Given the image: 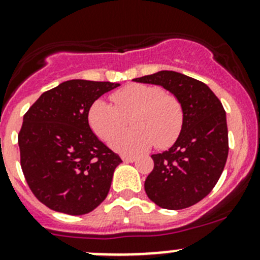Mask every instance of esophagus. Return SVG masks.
Instances as JSON below:
<instances>
[{"label": "esophagus", "instance_id": "1", "mask_svg": "<svg viewBox=\"0 0 260 260\" xmlns=\"http://www.w3.org/2000/svg\"><path fill=\"white\" fill-rule=\"evenodd\" d=\"M122 159L124 162H128V164H132V162H135L136 159V157H132V156H122Z\"/></svg>", "mask_w": 260, "mask_h": 260}]
</instances>
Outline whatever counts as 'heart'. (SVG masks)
Instances as JSON below:
<instances>
[{"mask_svg": "<svg viewBox=\"0 0 260 260\" xmlns=\"http://www.w3.org/2000/svg\"><path fill=\"white\" fill-rule=\"evenodd\" d=\"M112 101L114 106L104 99L94 102L88 119L101 140H111L114 151L138 154L153 143L158 148L169 147L179 137L183 124L182 106L159 86L129 84L112 94ZM128 117L134 128L121 133Z\"/></svg>", "mask_w": 260, "mask_h": 260, "instance_id": "b5f03b06", "label": "heart"}]
</instances>
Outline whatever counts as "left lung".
<instances>
[{
    "label": "left lung",
    "mask_w": 260,
    "mask_h": 260,
    "mask_svg": "<svg viewBox=\"0 0 260 260\" xmlns=\"http://www.w3.org/2000/svg\"><path fill=\"white\" fill-rule=\"evenodd\" d=\"M133 81L159 85L174 94L183 111L176 142L152 154L154 167L145 181L149 200L162 209L180 210L203 200L216 185L226 164V114L212 90L185 74L161 70Z\"/></svg>",
    "instance_id": "obj_1"
}]
</instances>
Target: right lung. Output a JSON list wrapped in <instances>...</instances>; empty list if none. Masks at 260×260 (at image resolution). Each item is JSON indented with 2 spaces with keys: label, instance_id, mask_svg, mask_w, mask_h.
<instances>
[{
  "label": "right lung",
  "instance_id": "obj_1",
  "mask_svg": "<svg viewBox=\"0 0 260 260\" xmlns=\"http://www.w3.org/2000/svg\"><path fill=\"white\" fill-rule=\"evenodd\" d=\"M117 86L64 81L41 94L23 115L21 169L36 199L51 210L84 215L106 200L122 159L94 135L88 114L99 96Z\"/></svg>",
  "mask_w": 260,
  "mask_h": 260
}]
</instances>
